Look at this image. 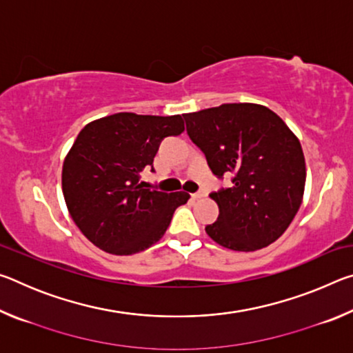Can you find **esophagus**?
Segmentation results:
<instances>
[{"label":"esophagus","instance_id":"obj_1","mask_svg":"<svg viewBox=\"0 0 353 353\" xmlns=\"http://www.w3.org/2000/svg\"><path fill=\"white\" fill-rule=\"evenodd\" d=\"M204 196H205V191H196V193L191 194V198L201 199V198H204Z\"/></svg>","mask_w":353,"mask_h":353}]
</instances>
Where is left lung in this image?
Segmentation results:
<instances>
[{"mask_svg": "<svg viewBox=\"0 0 353 353\" xmlns=\"http://www.w3.org/2000/svg\"><path fill=\"white\" fill-rule=\"evenodd\" d=\"M187 134L229 188L213 191L218 221L205 227L213 241L232 250L266 248L288 229L302 204L305 159L297 137L265 105L223 104L185 113Z\"/></svg>", "mask_w": 353, "mask_h": 353, "instance_id": "1", "label": "left lung"}]
</instances>
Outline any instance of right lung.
I'll list each match as a JSON object with an SVG mask.
<instances>
[{"label":"right lung","instance_id":"1","mask_svg":"<svg viewBox=\"0 0 353 353\" xmlns=\"http://www.w3.org/2000/svg\"><path fill=\"white\" fill-rule=\"evenodd\" d=\"M183 129L181 115L121 112L81 130L63 162L62 190L71 218L94 246L132 255L163 236L190 194L145 188L141 171L154 172L160 143Z\"/></svg>","mask_w":353,"mask_h":353}]
</instances>
